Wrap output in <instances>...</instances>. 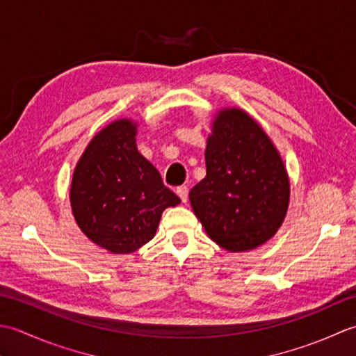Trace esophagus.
<instances>
[{
  "label": "esophagus",
  "instance_id": "34e87169",
  "mask_svg": "<svg viewBox=\"0 0 356 356\" xmlns=\"http://www.w3.org/2000/svg\"><path fill=\"white\" fill-rule=\"evenodd\" d=\"M177 195L181 198V201L186 202V201H187V195H188L187 186H179V187H177Z\"/></svg>",
  "mask_w": 356,
  "mask_h": 356
}]
</instances>
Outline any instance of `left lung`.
<instances>
[{
  "instance_id": "left-lung-1",
  "label": "left lung",
  "mask_w": 356,
  "mask_h": 356,
  "mask_svg": "<svg viewBox=\"0 0 356 356\" xmlns=\"http://www.w3.org/2000/svg\"><path fill=\"white\" fill-rule=\"evenodd\" d=\"M206 177L188 200L209 238L227 252L266 244L284 222L290 181L278 149L250 115L222 107L206 146Z\"/></svg>"
}]
</instances>
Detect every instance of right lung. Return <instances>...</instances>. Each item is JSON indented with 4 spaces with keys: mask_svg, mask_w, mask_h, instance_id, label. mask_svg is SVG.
Wrapping results in <instances>:
<instances>
[{
    "mask_svg": "<svg viewBox=\"0 0 356 356\" xmlns=\"http://www.w3.org/2000/svg\"><path fill=\"white\" fill-rule=\"evenodd\" d=\"M138 122L120 118L87 144L75 165L70 207L83 234L111 253H134L155 236L168 207L181 200L136 147Z\"/></svg>",
    "mask_w": 356,
    "mask_h": 356,
    "instance_id": "add662e5",
    "label": "right lung"
}]
</instances>
